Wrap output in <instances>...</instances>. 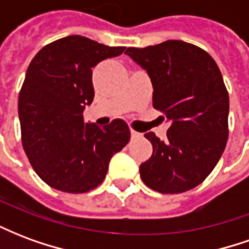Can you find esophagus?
<instances>
[{"label":"esophagus","instance_id":"1","mask_svg":"<svg viewBox=\"0 0 249 249\" xmlns=\"http://www.w3.org/2000/svg\"><path fill=\"white\" fill-rule=\"evenodd\" d=\"M130 136H132V139H135V137H140V133H139V132H136L135 129H132V128H130Z\"/></svg>","mask_w":249,"mask_h":249}]
</instances>
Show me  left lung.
Segmentation results:
<instances>
[{"mask_svg": "<svg viewBox=\"0 0 249 249\" xmlns=\"http://www.w3.org/2000/svg\"><path fill=\"white\" fill-rule=\"evenodd\" d=\"M125 53L148 71L153 108L171 121L167 140L144 135L153 153L140 165L141 180L156 192H187L208 178L227 145L230 97L221 71L204 49L184 41Z\"/></svg>", "mask_w": 249, "mask_h": 249, "instance_id": "left-lung-1", "label": "left lung"}]
</instances>
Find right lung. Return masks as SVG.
I'll list each match as a JSON object with an SVG mask.
<instances>
[{
    "instance_id": "1",
    "label": "right lung",
    "mask_w": 249,
    "mask_h": 249,
    "mask_svg": "<svg viewBox=\"0 0 249 249\" xmlns=\"http://www.w3.org/2000/svg\"><path fill=\"white\" fill-rule=\"evenodd\" d=\"M124 49L68 36L44 46L29 64L18 96L21 140L33 169L49 187L92 191L104 181L112 156L128 144L125 121L116 119L100 128L82 116L94 97L92 68Z\"/></svg>"
}]
</instances>
